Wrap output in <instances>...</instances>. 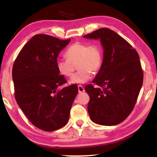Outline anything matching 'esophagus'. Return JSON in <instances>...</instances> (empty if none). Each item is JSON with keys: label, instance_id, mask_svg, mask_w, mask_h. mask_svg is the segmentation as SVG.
Listing matches in <instances>:
<instances>
[{"label": "esophagus", "instance_id": "34e87169", "mask_svg": "<svg viewBox=\"0 0 157 157\" xmlns=\"http://www.w3.org/2000/svg\"><path fill=\"white\" fill-rule=\"evenodd\" d=\"M78 91L79 93H82L84 91V89L83 88V86H81V85H79L78 86Z\"/></svg>", "mask_w": 157, "mask_h": 157}]
</instances>
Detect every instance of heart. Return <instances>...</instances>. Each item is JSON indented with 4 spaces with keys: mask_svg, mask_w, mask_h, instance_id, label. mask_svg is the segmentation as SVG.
I'll use <instances>...</instances> for the list:
<instances>
[{
    "mask_svg": "<svg viewBox=\"0 0 157 157\" xmlns=\"http://www.w3.org/2000/svg\"><path fill=\"white\" fill-rule=\"evenodd\" d=\"M67 60L58 59L56 67L65 77L73 75V66L76 63L78 71L70 79L71 84H84L91 78V71L96 72L102 63V50L97 44L89 45L77 42L68 47L65 52Z\"/></svg>",
    "mask_w": 157,
    "mask_h": 157,
    "instance_id": "b5f03b06",
    "label": "heart"
}]
</instances>
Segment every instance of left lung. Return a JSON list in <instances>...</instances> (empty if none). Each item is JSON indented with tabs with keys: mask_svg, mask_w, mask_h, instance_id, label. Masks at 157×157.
<instances>
[{
	"mask_svg": "<svg viewBox=\"0 0 157 157\" xmlns=\"http://www.w3.org/2000/svg\"><path fill=\"white\" fill-rule=\"evenodd\" d=\"M84 38L100 39L103 48L102 66L93 83L85 91L90 100L88 112L94 123L116 125L125 120L134 109L143 82L139 55L115 32L100 28Z\"/></svg>",
	"mask_w": 157,
	"mask_h": 157,
	"instance_id": "left-lung-1",
	"label": "left lung"
}]
</instances>
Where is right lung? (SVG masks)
Wrapping results in <instances>:
<instances>
[{"instance_id": "add662e5", "label": "right lung", "mask_w": 157, "mask_h": 157, "mask_svg": "<svg viewBox=\"0 0 157 157\" xmlns=\"http://www.w3.org/2000/svg\"><path fill=\"white\" fill-rule=\"evenodd\" d=\"M70 41L36 34L21 49L13 65L17 104L33 124L44 131L66 125L78 93L76 84L59 89L66 80L59 75L56 61Z\"/></svg>"}]
</instances>
